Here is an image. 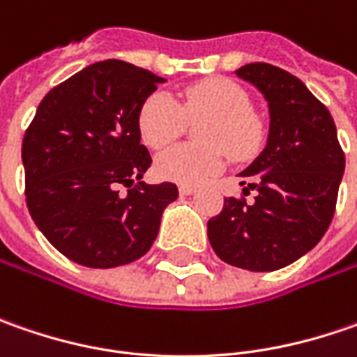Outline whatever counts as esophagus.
Here are the masks:
<instances>
[{"mask_svg": "<svg viewBox=\"0 0 357 357\" xmlns=\"http://www.w3.org/2000/svg\"><path fill=\"white\" fill-rule=\"evenodd\" d=\"M178 192H181V195H192V192H197V186L181 185L178 186Z\"/></svg>", "mask_w": 357, "mask_h": 357, "instance_id": "34e87169", "label": "esophagus"}]
</instances>
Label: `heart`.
Wrapping results in <instances>:
<instances>
[{
  "mask_svg": "<svg viewBox=\"0 0 357 357\" xmlns=\"http://www.w3.org/2000/svg\"><path fill=\"white\" fill-rule=\"evenodd\" d=\"M186 119H206L199 127L204 146L178 144L160 153L155 171L160 178L200 185L225 167V153L234 160L252 158L264 141V121L250 109V97L230 79H206L183 91L181 103L165 91L151 93L137 113L141 141L162 149L181 137Z\"/></svg>",
  "mask_w": 357,
  "mask_h": 357,
  "instance_id": "heart-1",
  "label": "heart"
}]
</instances>
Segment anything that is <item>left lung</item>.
Masks as SVG:
<instances>
[{
  "mask_svg": "<svg viewBox=\"0 0 357 357\" xmlns=\"http://www.w3.org/2000/svg\"><path fill=\"white\" fill-rule=\"evenodd\" d=\"M236 75L264 95L270 132L264 151L238 174L254 202L225 199L208 220L220 260L252 272L288 266L312 250L336 213L346 167L334 119L308 87L270 63H248Z\"/></svg>",
  "mask_w": 357,
  "mask_h": 357,
  "instance_id": "1",
  "label": "left lung"
}]
</instances>
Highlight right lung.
<instances>
[{
  "instance_id": "obj_1",
  "label": "right lung",
  "mask_w": 357,
  "mask_h": 357,
  "mask_svg": "<svg viewBox=\"0 0 357 357\" xmlns=\"http://www.w3.org/2000/svg\"><path fill=\"white\" fill-rule=\"evenodd\" d=\"M162 77L119 59L53 87L25 130V200L43 236L69 260L115 268L149 252L172 183H139L151 167L137 113ZM119 185H127L121 193Z\"/></svg>"
}]
</instances>
